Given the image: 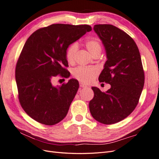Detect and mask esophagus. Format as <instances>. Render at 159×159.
Masks as SVG:
<instances>
[{
  "label": "esophagus",
  "mask_w": 159,
  "mask_h": 159,
  "mask_svg": "<svg viewBox=\"0 0 159 159\" xmlns=\"http://www.w3.org/2000/svg\"><path fill=\"white\" fill-rule=\"evenodd\" d=\"M80 86L81 88H88V85H85L83 83H80Z\"/></svg>",
  "instance_id": "esophagus-1"
}]
</instances>
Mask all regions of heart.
Here are the masks:
<instances>
[{
    "label": "heart",
    "instance_id": "1",
    "mask_svg": "<svg viewBox=\"0 0 159 159\" xmlns=\"http://www.w3.org/2000/svg\"><path fill=\"white\" fill-rule=\"evenodd\" d=\"M85 47L89 54L93 56L96 53H101L102 52V45L99 40L97 38H92L86 41ZM78 49V45L76 43H74L70 45L66 50V59L69 63H73L75 58V56ZM98 70L94 67H88L83 68L79 67L73 70V75L75 79L84 84H89L98 75Z\"/></svg>",
    "mask_w": 159,
    "mask_h": 159
}]
</instances>
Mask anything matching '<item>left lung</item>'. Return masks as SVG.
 <instances>
[{
    "label": "left lung",
    "mask_w": 159,
    "mask_h": 159,
    "mask_svg": "<svg viewBox=\"0 0 159 159\" xmlns=\"http://www.w3.org/2000/svg\"><path fill=\"white\" fill-rule=\"evenodd\" d=\"M93 30L103 43L107 57L99 81L109 84L111 88L102 92L91 88L94 97L89 107L96 121L111 125L122 121L135 109L145 74L138 47L126 32L111 25H96Z\"/></svg>",
    "instance_id": "obj_1"
}]
</instances>
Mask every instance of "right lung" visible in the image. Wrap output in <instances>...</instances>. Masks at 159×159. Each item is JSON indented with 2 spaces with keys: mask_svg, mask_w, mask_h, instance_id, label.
Segmentation results:
<instances>
[{
  "mask_svg": "<svg viewBox=\"0 0 159 159\" xmlns=\"http://www.w3.org/2000/svg\"><path fill=\"white\" fill-rule=\"evenodd\" d=\"M91 30L89 25L56 24L37 30L28 38L15 71L18 99L22 107L35 121L46 125L66 116L79 88L70 79L60 86L52 85L57 75L68 78L70 73L66 50L72 43Z\"/></svg>",
  "mask_w": 159,
  "mask_h": 159,
  "instance_id": "right-lung-1",
  "label": "right lung"
}]
</instances>
